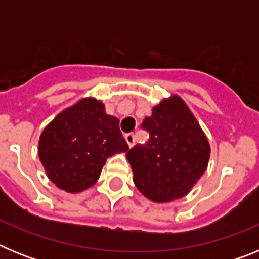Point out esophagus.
Here are the masks:
<instances>
[{
	"instance_id": "34e87169",
	"label": "esophagus",
	"mask_w": 259,
	"mask_h": 259,
	"mask_svg": "<svg viewBox=\"0 0 259 259\" xmlns=\"http://www.w3.org/2000/svg\"><path fill=\"white\" fill-rule=\"evenodd\" d=\"M124 139H125V141H127V144L130 148H132V146L135 145V135L134 134H127L124 136Z\"/></svg>"
}]
</instances>
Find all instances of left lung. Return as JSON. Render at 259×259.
Wrapping results in <instances>:
<instances>
[{
  "mask_svg": "<svg viewBox=\"0 0 259 259\" xmlns=\"http://www.w3.org/2000/svg\"><path fill=\"white\" fill-rule=\"evenodd\" d=\"M143 128L149 140L127 153L136 188L155 203L187 196L210 159L209 140L196 116L180 96L171 95L153 106Z\"/></svg>",
  "mask_w": 259,
  "mask_h": 259,
  "instance_id": "obj_1",
  "label": "left lung"
}]
</instances>
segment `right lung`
<instances>
[{
    "instance_id": "obj_1",
    "label": "right lung",
    "mask_w": 259,
    "mask_h": 259,
    "mask_svg": "<svg viewBox=\"0 0 259 259\" xmlns=\"http://www.w3.org/2000/svg\"><path fill=\"white\" fill-rule=\"evenodd\" d=\"M128 149L119 119L106 114L104 102L92 96L62 110L38 139V158L45 174L68 193L91 188L107 158Z\"/></svg>"
}]
</instances>
